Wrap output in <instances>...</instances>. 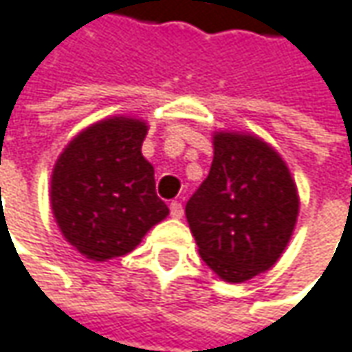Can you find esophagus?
<instances>
[{
    "label": "esophagus",
    "instance_id": "esophagus-1",
    "mask_svg": "<svg viewBox=\"0 0 352 352\" xmlns=\"http://www.w3.org/2000/svg\"><path fill=\"white\" fill-rule=\"evenodd\" d=\"M169 209H171V217H175V219H181V217H183V206H181L179 201H171Z\"/></svg>",
    "mask_w": 352,
    "mask_h": 352
}]
</instances>
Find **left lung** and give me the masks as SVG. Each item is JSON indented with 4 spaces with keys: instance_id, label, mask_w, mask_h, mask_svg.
<instances>
[{
    "instance_id": "8db88e82",
    "label": "left lung",
    "mask_w": 352,
    "mask_h": 352,
    "mask_svg": "<svg viewBox=\"0 0 352 352\" xmlns=\"http://www.w3.org/2000/svg\"><path fill=\"white\" fill-rule=\"evenodd\" d=\"M298 191L282 157L260 137L215 133L208 179L185 215L199 256L221 280L240 284L278 262L298 217Z\"/></svg>"
}]
</instances>
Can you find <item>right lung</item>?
I'll return each instance as SVG.
<instances>
[{"label":"right lung","mask_w":352,"mask_h":352,"mask_svg":"<svg viewBox=\"0 0 352 352\" xmlns=\"http://www.w3.org/2000/svg\"><path fill=\"white\" fill-rule=\"evenodd\" d=\"M148 126L112 116L78 133L58 157L50 204L66 241L94 262L133 252L169 215L141 153Z\"/></svg>","instance_id":"obj_1"}]
</instances>
